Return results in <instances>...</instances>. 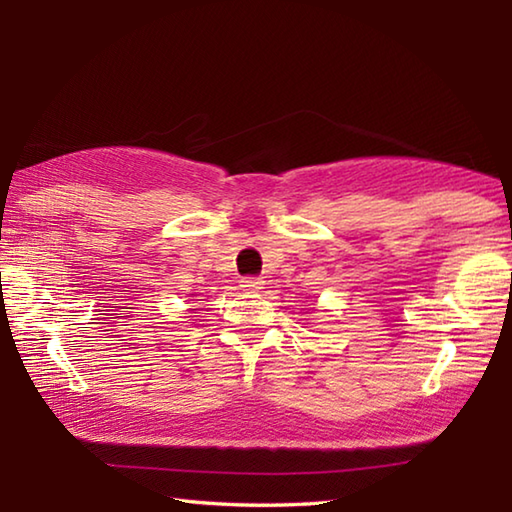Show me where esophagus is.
<instances>
[{
  "label": "esophagus",
  "instance_id": "esophagus-1",
  "mask_svg": "<svg viewBox=\"0 0 512 512\" xmlns=\"http://www.w3.org/2000/svg\"><path fill=\"white\" fill-rule=\"evenodd\" d=\"M239 288H242L244 292H259L264 288V281L257 277H244V279H239Z\"/></svg>",
  "mask_w": 512,
  "mask_h": 512
}]
</instances>
